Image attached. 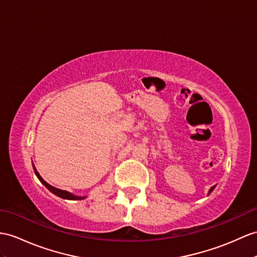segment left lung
<instances>
[{"label": "left lung", "instance_id": "1", "mask_svg": "<svg viewBox=\"0 0 257 257\" xmlns=\"http://www.w3.org/2000/svg\"><path fill=\"white\" fill-rule=\"evenodd\" d=\"M215 187H216V185H215V186H212V187H211V189H210V190H209V192H208V194H210V193H211V192H212V190H214V189H215Z\"/></svg>", "mask_w": 257, "mask_h": 257}]
</instances>
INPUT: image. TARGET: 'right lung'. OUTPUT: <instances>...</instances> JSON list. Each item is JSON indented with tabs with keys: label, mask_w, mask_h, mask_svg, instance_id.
<instances>
[{
	"label": "right lung",
	"mask_w": 257,
	"mask_h": 257,
	"mask_svg": "<svg viewBox=\"0 0 257 257\" xmlns=\"http://www.w3.org/2000/svg\"><path fill=\"white\" fill-rule=\"evenodd\" d=\"M33 167H34V170H35V173H36L37 178H38L40 182H41L43 185H45L50 192L53 193L54 195L59 196V197H61V198H64V199H72V201H79V199H84V198H86V196H77V195H74V194H72V193H70V192L63 191V190H60V189H56V187H54V186H52V185H50L49 183H47L46 181L41 178V176L39 174V172L36 170V168H35V166H34V165H33Z\"/></svg>",
	"instance_id": "right-lung-1"
}]
</instances>
